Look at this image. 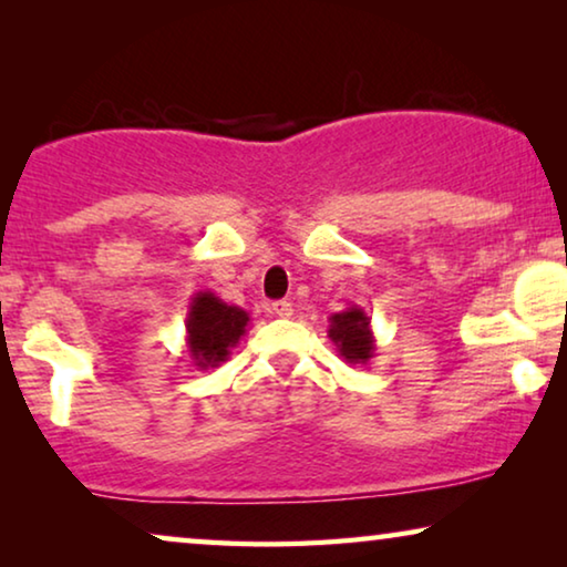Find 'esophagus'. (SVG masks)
I'll return each instance as SVG.
<instances>
[{"mask_svg": "<svg viewBox=\"0 0 567 567\" xmlns=\"http://www.w3.org/2000/svg\"><path fill=\"white\" fill-rule=\"evenodd\" d=\"M274 315L276 317H281V320H289V317L293 315V307H291V301H286V299H278V301H274Z\"/></svg>", "mask_w": 567, "mask_h": 567, "instance_id": "esophagus-1", "label": "esophagus"}]
</instances>
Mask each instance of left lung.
<instances>
[{
    "label": "left lung",
    "instance_id": "obj_1",
    "mask_svg": "<svg viewBox=\"0 0 567 567\" xmlns=\"http://www.w3.org/2000/svg\"><path fill=\"white\" fill-rule=\"evenodd\" d=\"M328 336L346 363H361V367H367V361L377 351L374 332H371V317L359 305H348L343 312L332 315Z\"/></svg>",
    "mask_w": 567,
    "mask_h": 567
}]
</instances>
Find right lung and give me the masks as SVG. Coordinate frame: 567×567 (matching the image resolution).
I'll return each instance as SVG.
<instances>
[{"label": "right lung", "mask_w": 567, "mask_h": 567, "mask_svg": "<svg viewBox=\"0 0 567 567\" xmlns=\"http://www.w3.org/2000/svg\"><path fill=\"white\" fill-rule=\"evenodd\" d=\"M250 315L243 307L227 305L214 291L193 293L185 317V348L193 367L216 369L229 359L231 348L247 332Z\"/></svg>", "instance_id": "obj_1"}]
</instances>
